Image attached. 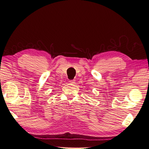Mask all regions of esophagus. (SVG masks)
Returning <instances> with one entry per match:
<instances>
[{
  "label": "esophagus",
  "mask_w": 149,
  "mask_h": 149,
  "mask_svg": "<svg viewBox=\"0 0 149 149\" xmlns=\"http://www.w3.org/2000/svg\"><path fill=\"white\" fill-rule=\"evenodd\" d=\"M70 83H71V84H74V83H75V80H70Z\"/></svg>",
  "instance_id": "obj_1"
}]
</instances>
